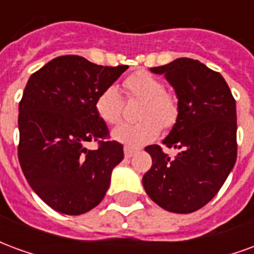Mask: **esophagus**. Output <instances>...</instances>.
Listing matches in <instances>:
<instances>
[{
    "label": "esophagus",
    "mask_w": 254,
    "mask_h": 254,
    "mask_svg": "<svg viewBox=\"0 0 254 254\" xmlns=\"http://www.w3.org/2000/svg\"><path fill=\"white\" fill-rule=\"evenodd\" d=\"M124 152H125V158H130V156H133V155L137 152V149L132 148V147H125Z\"/></svg>",
    "instance_id": "1"
}]
</instances>
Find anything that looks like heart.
I'll use <instances>...</instances> for the list:
<instances>
[{"mask_svg": "<svg viewBox=\"0 0 254 254\" xmlns=\"http://www.w3.org/2000/svg\"><path fill=\"white\" fill-rule=\"evenodd\" d=\"M127 99H140L136 122H125L113 130V137L127 147H140L159 136L160 129H170L180 118V100L165 89L163 81L147 70L132 73L124 80ZM95 109L107 124L121 121L124 98L120 89L109 85L100 91L95 100Z\"/></svg>", "mask_w": 254, "mask_h": 254, "instance_id": "1", "label": "heart"}]
</instances>
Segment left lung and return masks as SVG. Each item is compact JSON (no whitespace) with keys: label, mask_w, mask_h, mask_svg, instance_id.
<instances>
[{"label":"left lung","mask_w":254,"mask_h":254,"mask_svg":"<svg viewBox=\"0 0 254 254\" xmlns=\"http://www.w3.org/2000/svg\"><path fill=\"white\" fill-rule=\"evenodd\" d=\"M165 74L180 100V118L163 144L145 147L152 166L143 177L149 198L166 211L190 213L216 196L237 160L235 99L219 72L191 58L151 67Z\"/></svg>","instance_id":"left-lung-1"}]
</instances>
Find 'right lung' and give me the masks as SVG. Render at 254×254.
Returning <instances> with one entry per match:
<instances>
[{"instance_id":"obj_1","label":"right lung","mask_w":254,"mask_h":254,"mask_svg":"<svg viewBox=\"0 0 254 254\" xmlns=\"http://www.w3.org/2000/svg\"><path fill=\"white\" fill-rule=\"evenodd\" d=\"M127 69L61 56L32 73L25 85L19 103V162L30 187L57 212L80 215L96 207L124 159V147L109 140L95 100ZM89 141L98 148L85 149Z\"/></svg>"}]
</instances>
